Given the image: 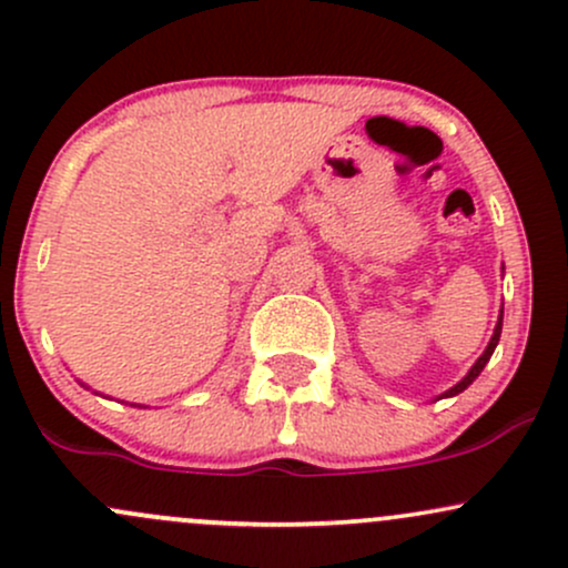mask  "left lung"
<instances>
[{
  "mask_svg": "<svg viewBox=\"0 0 568 568\" xmlns=\"http://www.w3.org/2000/svg\"><path fill=\"white\" fill-rule=\"evenodd\" d=\"M501 321H504V310H501V313H498V323H496V328H494V336H490L488 347H485L483 355H479V358L475 361V366H471V369L466 372V377L460 379V383L453 385L450 390H445V394H442V398H447V396H458L460 390H466V388H469V385L475 383V379L479 377V372L485 369V364H488V361H490V355H494L496 345H498V336H501Z\"/></svg>",
  "mask_w": 568,
  "mask_h": 568,
  "instance_id": "1",
  "label": "left lung"
}]
</instances>
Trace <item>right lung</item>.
<instances>
[{
  "label": "right lung",
  "instance_id": "obj_1",
  "mask_svg": "<svg viewBox=\"0 0 568 568\" xmlns=\"http://www.w3.org/2000/svg\"><path fill=\"white\" fill-rule=\"evenodd\" d=\"M80 385H83V383H80Z\"/></svg>",
  "mask_w": 568,
  "mask_h": 568
}]
</instances>
